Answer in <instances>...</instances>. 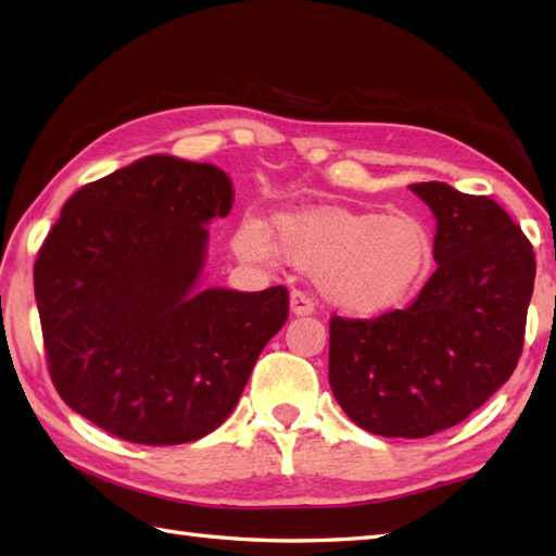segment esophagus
<instances>
[{
    "label": "esophagus",
    "instance_id": "esophagus-1",
    "mask_svg": "<svg viewBox=\"0 0 556 556\" xmlns=\"http://www.w3.org/2000/svg\"><path fill=\"white\" fill-rule=\"evenodd\" d=\"M289 308H291V315L303 317V315H313L315 313V303H313V299L305 296L303 291H291Z\"/></svg>",
    "mask_w": 556,
    "mask_h": 556
}]
</instances>
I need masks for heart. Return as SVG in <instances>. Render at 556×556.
I'll list each match as a JSON object with an SVG mask.
<instances>
[{
    "instance_id": "b5f03b06",
    "label": "heart",
    "mask_w": 556,
    "mask_h": 556,
    "mask_svg": "<svg viewBox=\"0 0 556 556\" xmlns=\"http://www.w3.org/2000/svg\"><path fill=\"white\" fill-rule=\"evenodd\" d=\"M271 224L275 241L257 217H243L231 233L233 253L257 265L275 263L279 253L289 265L313 271L323 301L353 317L399 308L434 263L430 231L404 212L315 207L281 212Z\"/></svg>"
}]
</instances>
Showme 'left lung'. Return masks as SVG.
I'll use <instances>...</instances> for the list:
<instances>
[{"instance_id": "left-lung-1", "label": "left lung", "mask_w": 556, "mask_h": 556, "mask_svg": "<svg viewBox=\"0 0 556 556\" xmlns=\"http://www.w3.org/2000/svg\"><path fill=\"white\" fill-rule=\"evenodd\" d=\"M437 219L434 275L406 311L329 323V387L380 437H430L468 418L509 380L523 349L535 253L485 195L408 186Z\"/></svg>"}]
</instances>
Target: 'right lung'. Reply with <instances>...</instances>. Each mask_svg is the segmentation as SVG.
<instances>
[{
    "mask_svg": "<svg viewBox=\"0 0 556 556\" xmlns=\"http://www.w3.org/2000/svg\"><path fill=\"white\" fill-rule=\"evenodd\" d=\"M233 186L207 162L148 155L66 200L35 263L50 375L66 406L122 440L195 442L239 404L285 327V287H203L207 224Z\"/></svg>",
    "mask_w": 556,
    "mask_h": 556,
    "instance_id": "right-lung-1",
    "label": "right lung"
}]
</instances>
